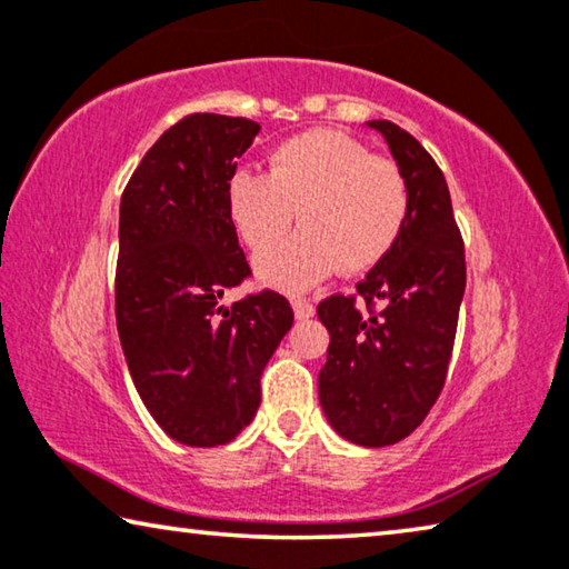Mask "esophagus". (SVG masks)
Here are the masks:
<instances>
[{
  "mask_svg": "<svg viewBox=\"0 0 569 569\" xmlns=\"http://www.w3.org/2000/svg\"><path fill=\"white\" fill-rule=\"evenodd\" d=\"M292 310H295V318L297 320H308L315 315V308L310 300H305V297H292Z\"/></svg>",
  "mask_w": 569,
  "mask_h": 569,
  "instance_id": "obj_1",
  "label": "esophagus"
}]
</instances>
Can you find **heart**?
Wrapping results in <instances>:
<instances>
[{"label":"heart","mask_w":569,"mask_h":569,"mask_svg":"<svg viewBox=\"0 0 569 569\" xmlns=\"http://www.w3.org/2000/svg\"><path fill=\"white\" fill-rule=\"evenodd\" d=\"M226 208L251 251L282 239L297 213L302 231L254 261L267 287L295 292L338 267L361 274L379 264L407 223L409 186L395 162L373 157L353 137L310 129L277 147L269 174L233 170Z\"/></svg>","instance_id":"1"}]
</instances>
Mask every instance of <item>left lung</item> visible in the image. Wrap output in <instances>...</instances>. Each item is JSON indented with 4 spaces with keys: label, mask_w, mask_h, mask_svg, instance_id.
Returning <instances> with one entry per match:
<instances>
[{
    "label": "left lung",
    "mask_w": 569,
    "mask_h": 569,
    "mask_svg": "<svg viewBox=\"0 0 569 569\" xmlns=\"http://www.w3.org/2000/svg\"><path fill=\"white\" fill-rule=\"evenodd\" d=\"M366 127L387 139L405 174L409 216L395 249L356 284V295L318 305L330 333L318 397L340 437L383 448L412 435L445 387L466 292V249L448 182L430 152L387 119ZM356 299L370 312L363 316Z\"/></svg>",
    "instance_id": "left-lung-1"
}]
</instances>
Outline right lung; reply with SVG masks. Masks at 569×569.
Segmentation results:
<instances>
[{
  "instance_id": "obj_1",
  "label": "right lung",
  "mask_w": 569,
  "mask_h": 569,
  "mask_svg": "<svg viewBox=\"0 0 569 569\" xmlns=\"http://www.w3.org/2000/svg\"><path fill=\"white\" fill-rule=\"evenodd\" d=\"M259 124L190 113L147 150L119 206L117 328L147 412L190 448L231 442L261 401V371L292 328L264 290L221 305L251 274L226 208L236 157Z\"/></svg>"
}]
</instances>
